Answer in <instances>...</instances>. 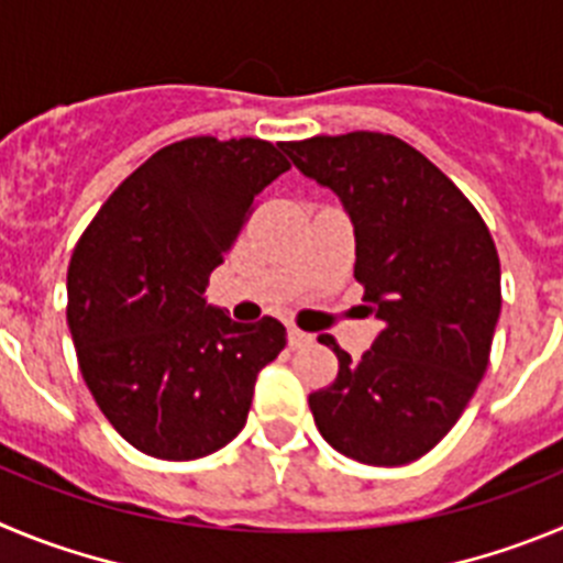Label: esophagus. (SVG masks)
I'll use <instances>...</instances> for the list:
<instances>
[{
    "instance_id": "34e87169",
    "label": "esophagus",
    "mask_w": 563,
    "mask_h": 563,
    "mask_svg": "<svg viewBox=\"0 0 563 563\" xmlns=\"http://www.w3.org/2000/svg\"><path fill=\"white\" fill-rule=\"evenodd\" d=\"M311 342H313L311 333L300 331V328H288V344H291V347H306V344Z\"/></svg>"
}]
</instances>
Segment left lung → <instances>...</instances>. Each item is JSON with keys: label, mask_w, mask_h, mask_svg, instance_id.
Instances as JSON below:
<instances>
[{"label": "left lung", "mask_w": 563, "mask_h": 563, "mask_svg": "<svg viewBox=\"0 0 563 563\" xmlns=\"http://www.w3.org/2000/svg\"><path fill=\"white\" fill-rule=\"evenodd\" d=\"M283 151L342 199L364 311L382 319L362 358L319 336L339 373L308 395L313 423L344 457L412 463L452 432L488 367L503 308L494 238L463 190L398 136L319 134Z\"/></svg>", "instance_id": "1"}]
</instances>
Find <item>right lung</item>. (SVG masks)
Here are the masks:
<instances>
[{
    "label": "right lung",
    "mask_w": 563,
    "mask_h": 563,
    "mask_svg": "<svg viewBox=\"0 0 563 563\" xmlns=\"http://www.w3.org/2000/svg\"><path fill=\"white\" fill-rule=\"evenodd\" d=\"M291 168L266 140L187 136L145 159L75 244L67 322L100 412L156 460L219 452L255 378L286 347L275 317L232 322L205 302L263 187Z\"/></svg>",
    "instance_id": "add662e5"
}]
</instances>
